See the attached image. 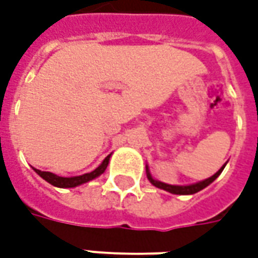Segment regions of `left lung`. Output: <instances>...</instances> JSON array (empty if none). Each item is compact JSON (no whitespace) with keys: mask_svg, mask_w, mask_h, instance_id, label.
<instances>
[{"mask_svg":"<svg viewBox=\"0 0 258 258\" xmlns=\"http://www.w3.org/2000/svg\"><path fill=\"white\" fill-rule=\"evenodd\" d=\"M225 166V165H224ZM224 166L218 171L217 173H214L211 178H208V179H205V181H201V182L198 183H194V185H186V186H179V185H168V183L164 182H159V181H156L154 179L152 176H151V173L148 171V168H146V172H148V179L151 181L152 185H155L156 188H161V189H165V191H168V192L171 194H176V195H189V194H195L198 192V191H201L204 189L205 186H208L210 183L215 181V178H218V175L223 172Z\"/></svg>","mask_w":258,"mask_h":258,"instance_id":"obj_1","label":"left lung"}]
</instances>
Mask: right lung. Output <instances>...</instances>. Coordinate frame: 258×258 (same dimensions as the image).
I'll list each match as a JSON object with an SVG mask.
<instances>
[{
  "label": "right lung",
  "mask_w": 258,
  "mask_h": 258,
  "mask_svg": "<svg viewBox=\"0 0 258 258\" xmlns=\"http://www.w3.org/2000/svg\"><path fill=\"white\" fill-rule=\"evenodd\" d=\"M109 159H110V155H109V156H106L103 162L99 165L94 171H92V172L85 173V175H80V176H72V178L58 176V175H55V173L44 172V171H40V169H35V168H34V171L38 173L43 179H45L47 182L51 183V185H54V186H58V188H75V186H77V185H82V183L89 182V181L94 179L96 176L102 175V173L104 172V169L107 168Z\"/></svg>",
  "instance_id": "add662e5"
}]
</instances>
